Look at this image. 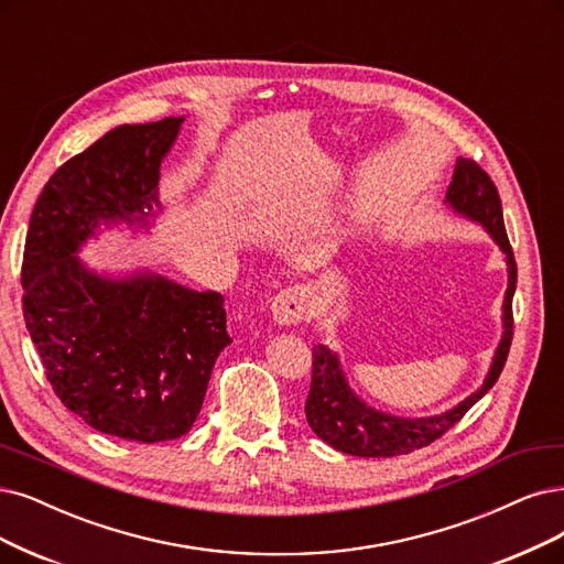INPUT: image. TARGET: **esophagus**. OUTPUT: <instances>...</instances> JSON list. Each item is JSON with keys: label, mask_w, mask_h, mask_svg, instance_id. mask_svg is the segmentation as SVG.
Wrapping results in <instances>:
<instances>
[{"label": "esophagus", "mask_w": 564, "mask_h": 564, "mask_svg": "<svg viewBox=\"0 0 564 564\" xmlns=\"http://www.w3.org/2000/svg\"><path fill=\"white\" fill-rule=\"evenodd\" d=\"M271 318L279 325H297L306 314V293L302 288H285L271 300Z\"/></svg>", "instance_id": "34e87169"}]
</instances>
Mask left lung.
Masks as SVG:
<instances>
[{
    "label": "left lung",
    "instance_id": "left-lung-1",
    "mask_svg": "<svg viewBox=\"0 0 564 564\" xmlns=\"http://www.w3.org/2000/svg\"><path fill=\"white\" fill-rule=\"evenodd\" d=\"M444 202L455 214H460L474 223H481L486 227V232L507 256L509 288L502 304L505 332L502 341H499L495 350L488 377L481 388L471 392L467 400H463L446 413L430 415V419H400V415H390L367 406L358 394L350 390L337 352H332L323 344L314 346V373H311V390L304 406L306 421L325 444L341 453L358 457H392L406 455L415 448L432 444L484 398L505 369L513 337L511 300L516 293L518 269L505 229L502 202H499V193L490 176L474 160L467 158H457L453 181L448 185Z\"/></svg>",
    "mask_w": 564,
    "mask_h": 564
}]
</instances>
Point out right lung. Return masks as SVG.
<instances>
[{
	"label": "right lung",
	"mask_w": 564,
	"mask_h": 564,
	"mask_svg": "<svg viewBox=\"0 0 564 564\" xmlns=\"http://www.w3.org/2000/svg\"><path fill=\"white\" fill-rule=\"evenodd\" d=\"M183 118L120 124L67 160L41 191L23 256V316L57 398L97 432L155 444L197 421L227 335L212 290L99 276L78 248L99 223H141L160 206V164Z\"/></svg>",
	"instance_id": "obj_1"
}]
</instances>
